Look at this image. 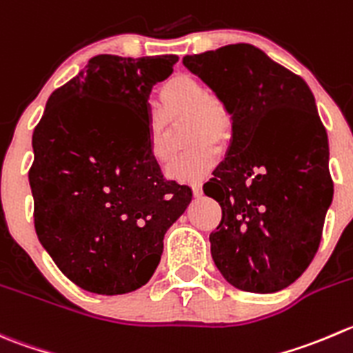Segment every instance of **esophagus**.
<instances>
[{
    "label": "esophagus",
    "mask_w": 353,
    "mask_h": 353,
    "mask_svg": "<svg viewBox=\"0 0 353 353\" xmlns=\"http://www.w3.org/2000/svg\"><path fill=\"white\" fill-rule=\"evenodd\" d=\"M191 190H193V194L194 196H201V183H191Z\"/></svg>",
    "instance_id": "esophagus-1"
}]
</instances>
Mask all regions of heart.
<instances>
[{"label": "heart", "mask_w": 353, "mask_h": 353, "mask_svg": "<svg viewBox=\"0 0 353 353\" xmlns=\"http://www.w3.org/2000/svg\"><path fill=\"white\" fill-rule=\"evenodd\" d=\"M162 112L148 121V153L157 163L170 159L167 131L169 122L186 115L190 150L177 155L167 167V176L177 181H196L207 176L219 163L221 148L232 136V115L228 105L215 94L207 93L203 82L190 74H176L160 88Z\"/></svg>", "instance_id": "heart-1"}]
</instances>
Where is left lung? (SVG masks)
Here are the masks:
<instances>
[{
  "instance_id": "left-lung-1",
  "label": "left lung",
  "mask_w": 353,
  "mask_h": 353,
  "mask_svg": "<svg viewBox=\"0 0 353 353\" xmlns=\"http://www.w3.org/2000/svg\"><path fill=\"white\" fill-rule=\"evenodd\" d=\"M228 105V157L203 186L222 208L210 252L225 281L274 293L303 274L333 200L327 134L307 82L252 44L183 58Z\"/></svg>"
}]
</instances>
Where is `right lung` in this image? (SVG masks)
I'll list each match as a JSON object with an SVG mask.
<instances>
[{
	"label": "right lung",
	"mask_w": 353,
	"mask_h": 353,
	"mask_svg": "<svg viewBox=\"0 0 353 353\" xmlns=\"http://www.w3.org/2000/svg\"><path fill=\"white\" fill-rule=\"evenodd\" d=\"M176 54H98L53 91L32 134L37 238L82 290L122 295L150 281L167 229L191 201L148 153V98Z\"/></svg>",
	"instance_id": "add662e5"
}]
</instances>
